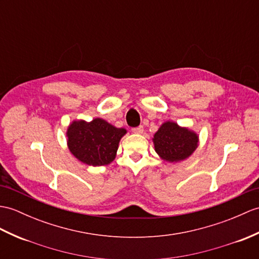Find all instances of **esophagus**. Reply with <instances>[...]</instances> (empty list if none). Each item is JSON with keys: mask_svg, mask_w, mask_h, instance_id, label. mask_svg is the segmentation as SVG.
Masks as SVG:
<instances>
[{"mask_svg": "<svg viewBox=\"0 0 259 259\" xmlns=\"http://www.w3.org/2000/svg\"><path fill=\"white\" fill-rule=\"evenodd\" d=\"M132 131H134L135 134H142L143 127H142V125H139V127H136V128L132 129Z\"/></svg>", "mask_w": 259, "mask_h": 259, "instance_id": "esophagus-1", "label": "esophagus"}]
</instances>
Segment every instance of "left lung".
I'll list each match as a JSON object with an SVG mask.
<instances>
[{"mask_svg": "<svg viewBox=\"0 0 259 259\" xmlns=\"http://www.w3.org/2000/svg\"><path fill=\"white\" fill-rule=\"evenodd\" d=\"M197 141L196 134L171 121L162 124L153 138L155 151L162 159L169 162L189 158L196 149Z\"/></svg>", "mask_w": 259, "mask_h": 259, "instance_id": "left-lung-1", "label": "left lung"}]
</instances>
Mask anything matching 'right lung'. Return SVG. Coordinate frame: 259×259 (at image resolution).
Masks as SVG:
<instances>
[{
    "instance_id": "add662e5",
    "label": "right lung",
    "mask_w": 259,
    "mask_h": 259,
    "mask_svg": "<svg viewBox=\"0 0 259 259\" xmlns=\"http://www.w3.org/2000/svg\"><path fill=\"white\" fill-rule=\"evenodd\" d=\"M125 132V129L113 127L100 118L92 122L74 121L67 130L68 148L82 163L107 165L115 159L119 141Z\"/></svg>"
}]
</instances>
